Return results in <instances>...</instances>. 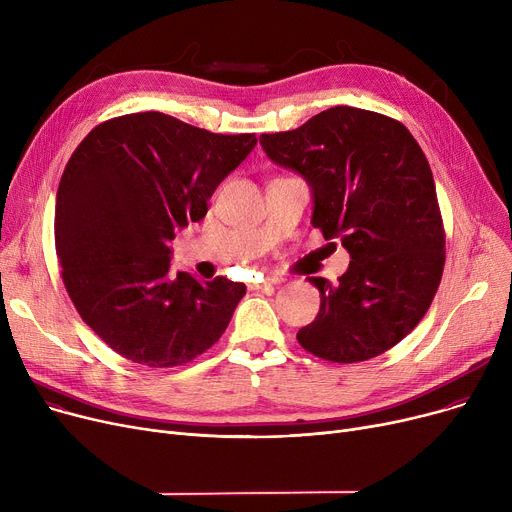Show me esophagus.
<instances>
[{
	"label": "esophagus",
	"instance_id": "esophagus-1",
	"mask_svg": "<svg viewBox=\"0 0 512 512\" xmlns=\"http://www.w3.org/2000/svg\"><path fill=\"white\" fill-rule=\"evenodd\" d=\"M276 282H272V280H263V282H253V284H249V288L251 290H267V288H272Z\"/></svg>",
	"mask_w": 512,
	"mask_h": 512
}]
</instances>
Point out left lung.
Returning a JSON list of instances; mask_svg holds the SVG:
<instances>
[{"label":"left lung","mask_w":512,"mask_h":512,"mask_svg":"<svg viewBox=\"0 0 512 512\" xmlns=\"http://www.w3.org/2000/svg\"><path fill=\"white\" fill-rule=\"evenodd\" d=\"M259 141L309 182L311 224L351 255L338 284L309 278L321 307L299 344L332 363L386 353L423 319L444 272L446 234L425 153L405 124L348 105Z\"/></svg>","instance_id":"1"}]
</instances>
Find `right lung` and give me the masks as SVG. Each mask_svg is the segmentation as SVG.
<instances>
[{
    "instance_id": "obj_1",
    "label": "right lung",
    "mask_w": 512,
    "mask_h": 512,
    "mask_svg": "<svg viewBox=\"0 0 512 512\" xmlns=\"http://www.w3.org/2000/svg\"><path fill=\"white\" fill-rule=\"evenodd\" d=\"M255 145L249 132L141 112L101 122L74 149L56 199L62 280L85 324L124 359L184 365L226 332L245 284L174 274L170 242L205 218L215 188Z\"/></svg>"
}]
</instances>
